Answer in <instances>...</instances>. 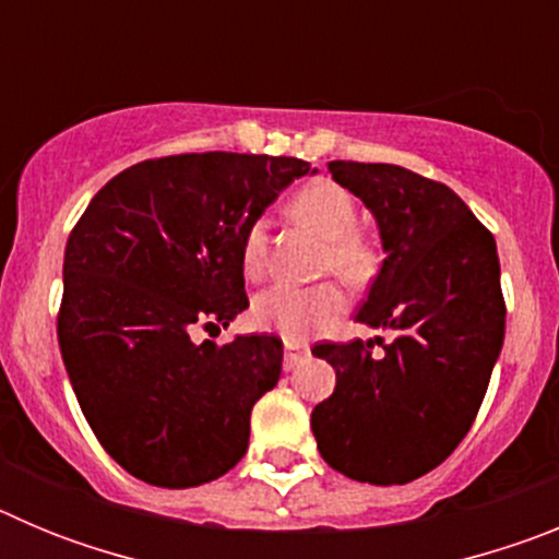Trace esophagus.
Segmentation results:
<instances>
[{
    "instance_id": "1",
    "label": "esophagus",
    "mask_w": 559,
    "mask_h": 559,
    "mask_svg": "<svg viewBox=\"0 0 559 559\" xmlns=\"http://www.w3.org/2000/svg\"><path fill=\"white\" fill-rule=\"evenodd\" d=\"M308 353H310V347L305 344V341H285V360H283L285 369L299 367V364L308 358Z\"/></svg>"
}]
</instances>
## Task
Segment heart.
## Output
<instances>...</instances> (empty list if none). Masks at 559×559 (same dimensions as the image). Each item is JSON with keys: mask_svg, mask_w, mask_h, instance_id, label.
Wrapping results in <instances>:
<instances>
[{"mask_svg": "<svg viewBox=\"0 0 559 559\" xmlns=\"http://www.w3.org/2000/svg\"><path fill=\"white\" fill-rule=\"evenodd\" d=\"M285 215L324 240L322 274H335L341 283L360 288L378 274L380 257L374 243L358 229V204L335 181H308L285 204ZM240 269L249 280H260L269 269V231L260 221L246 226L240 237ZM344 313L338 285L319 283L313 288L274 285L254 299L251 319L260 330L302 341L316 330L333 324Z\"/></svg>", "mask_w": 559, "mask_h": 559, "instance_id": "heart-1", "label": "heart"}]
</instances>
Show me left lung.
Listing matches in <instances>:
<instances>
[{
    "mask_svg": "<svg viewBox=\"0 0 559 559\" xmlns=\"http://www.w3.org/2000/svg\"><path fill=\"white\" fill-rule=\"evenodd\" d=\"M372 210L386 260L358 322L394 338L319 341L335 389L310 414L324 462L355 481L406 484L471 431L503 344L496 237L442 181L397 165L330 162Z\"/></svg>",
    "mask_w": 559,
    "mask_h": 559,
    "instance_id": "obj_1",
    "label": "left lung"
}]
</instances>
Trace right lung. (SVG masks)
Segmentation results:
<instances>
[{
    "label": "right lung",
    "mask_w": 559,
    "mask_h": 559,
    "mask_svg": "<svg viewBox=\"0 0 559 559\" xmlns=\"http://www.w3.org/2000/svg\"><path fill=\"white\" fill-rule=\"evenodd\" d=\"M308 162L179 153L117 173L63 254L58 344L97 442L133 478L185 490L231 471L283 372L276 335L192 344L249 308L240 237Z\"/></svg>",
    "instance_id": "1"
}]
</instances>
